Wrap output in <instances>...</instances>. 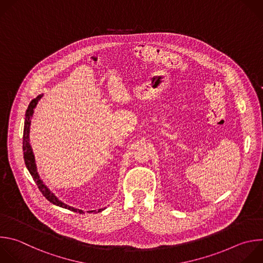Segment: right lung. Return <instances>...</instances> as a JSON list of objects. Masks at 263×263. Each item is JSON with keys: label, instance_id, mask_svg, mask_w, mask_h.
Segmentation results:
<instances>
[{"label": "right lung", "instance_id": "right-lung-1", "mask_svg": "<svg viewBox=\"0 0 263 263\" xmlns=\"http://www.w3.org/2000/svg\"><path fill=\"white\" fill-rule=\"evenodd\" d=\"M43 97L42 95L37 96L35 99H33L31 101V103L29 104V107L27 109L26 112V120H25V128H24V141H23V148H24V159H25V163L26 166L30 172L31 176L33 177V180L35 181L36 185L38 186L40 192L43 194V196L52 204L63 208V209H67L69 211L75 212V213H79V214H84V212L82 210H78L75 208H72L66 203H64L63 201H61L55 195L54 193H52L49 188L43 183V181L40 179V176L37 170V165H36V160H35V156L33 153V148L31 146L30 143V131H31V120L34 116L35 112V108L37 107L38 102L40 101V99ZM104 209H99L98 211H89L87 213H100L102 211H104Z\"/></svg>", "mask_w": 263, "mask_h": 263}]
</instances>
